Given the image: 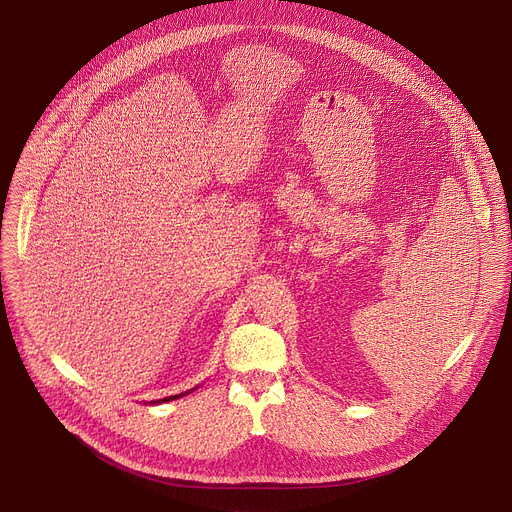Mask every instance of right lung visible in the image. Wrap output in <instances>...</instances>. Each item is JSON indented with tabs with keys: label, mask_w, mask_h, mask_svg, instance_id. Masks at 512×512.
I'll use <instances>...</instances> for the list:
<instances>
[{
	"label": "right lung",
	"mask_w": 512,
	"mask_h": 512,
	"mask_svg": "<svg viewBox=\"0 0 512 512\" xmlns=\"http://www.w3.org/2000/svg\"><path fill=\"white\" fill-rule=\"evenodd\" d=\"M182 395H186V393H180V395H172V397H164V399H158V401H152V403H166V401H172V399H178V397H182Z\"/></svg>",
	"instance_id": "1"
}]
</instances>
